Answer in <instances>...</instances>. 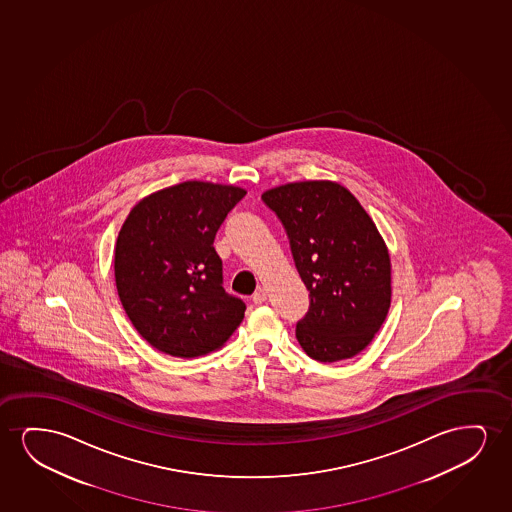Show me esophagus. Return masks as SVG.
Returning <instances> with one entry per match:
<instances>
[{"mask_svg":"<svg viewBox=\"0 0 512 512\" xmlns=\"http://www.w3.org/2000/svg\"><path fill=\"white\" fill-rule=\"evenodd\" d=\"M267 299V290L266 288H259L255 294H253L252 301L253 304H264Z\"/></svg>","mask_w":512,"mask_h":512,"instance_id":"esophagus-1","label":"esophagus"}]
</instances>
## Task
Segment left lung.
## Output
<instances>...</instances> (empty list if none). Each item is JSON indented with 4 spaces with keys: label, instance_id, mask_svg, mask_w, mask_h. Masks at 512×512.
Here are the masks:
<instances>
[{
    "label": "left lung",
    "instance_id": "8db88e82",
    "mask_svg": "<svg viewBox=\"0 0 512 512\" xmlns=\"http://www.w3.org/2000/svg\"><path fill=\"white\" fill-rule=\"evenodd\" d=\"M290 239L309 290L295 336L323 364L355 357L385 322L392 262L378 227L357 197L329 180L285 183L262 194Z\"/></svg>",
    "mask_w": 512,
    "mask_h": 512
}]
</instances>
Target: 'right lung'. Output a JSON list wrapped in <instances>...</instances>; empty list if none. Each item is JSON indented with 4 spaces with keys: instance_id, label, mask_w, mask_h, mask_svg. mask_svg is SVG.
<instances>
[{
    "instance_id": "right-lung-1",
    "label": "right lung",
    "mask_w": 512,
    "mask_h": 512,
    "mask_svg": "<svg viewBox=\"0 0 512 512\" xmlns=\"http://www.w3.org/2000/svg\"><path fill=\"white\" fill-rule=\"evenodd\" d=\"M246 190L178 183L143 197L115 245V283L126 315L155 350L194 358L222 348L245 318L225 294L215 236Z\"/></svg>"
}]
</instances>
